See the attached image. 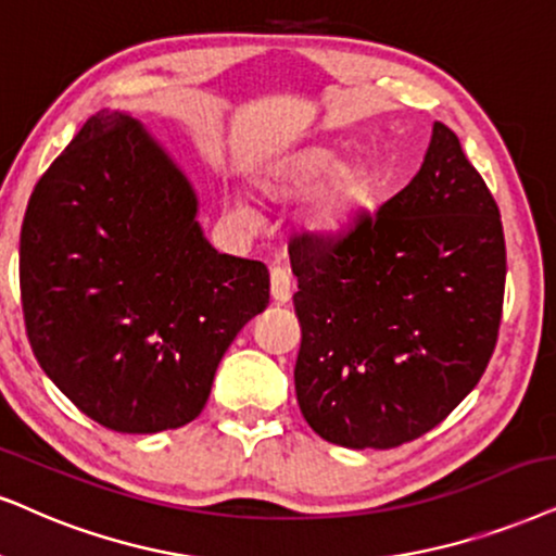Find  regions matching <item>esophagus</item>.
Returning a JSON list of instances; mask_svg holds the SVG:
<instances>
[{
  "label": "esophagus",
  "mask_w": 556,
  "mask_h": 556,
  "mask_svg": "<svg viewBox=\"0 0 556 556\" xmlns=\"http://www.w3.org/2000/svg\"><path fill=\"white\" fill-rule=\"evenodd\" d=\"M271 298L279 305H285L292 298V277L287 266H274L271 269Z\"/></svg>",
  "instance_id": "1"
}]
</instances>
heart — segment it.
<instances>
[{"instance_id":"heart-1","label":"heart","mask_w":556,"mask_h":556,"mask_svg":"<svg viewBox=\"0 0 556 556\" xmlns=\"http://www.w3.org/2000/svg\"><path fill=\"white\" fill-rule=\"evenodd\" d=\"M266 200L285 202L305 192H315L302 210V226L318 238H336L354 226L356 215L369 205L375 194V177L364 161H339V153L328 146L313 143L279 161L258 181ZM241 217L249 210L233 205Z\"/></svg>"}]
</instances>
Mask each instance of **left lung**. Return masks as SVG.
<instances>
[{
	"label": "left lung",
	"mask_w": 556,
	"mask_h": 556,
	"mask_svg": "<svg viewBox=\"0 0 556 556\" xmlns=\"http://www.w3.org/2000/svg\"><path fill=\"white\" fill-rule=\"evenodd\" d=\"M302 343L294 392L320 439L392 448L480 382L503 313L501 210L459 138L433 123L410 185L336 238L290 243Z\"/></svg>",
	"instance_id": "left-lung-1"
}]
</instances>
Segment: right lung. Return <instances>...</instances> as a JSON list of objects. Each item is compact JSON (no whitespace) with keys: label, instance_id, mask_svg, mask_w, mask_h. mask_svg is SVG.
<instances>
[{"label":"right lung","instance_id":"right-lung-1","mask_svg":"<svg viewBox=\"0 0 556 556\" xmlns=\"http://www.w3.org/2000/svg\"><path fill=\"white\" fill-rule=\"evenodd\" d=\"M20 292L55 388L110 431L159 433L200 416L223 354L269 305V271L217 254L164 146L102 110L33 189Z\"/></svg>","mask_w":556,"mask_h":556}]
</instances>
